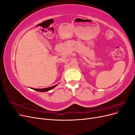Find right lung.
<instances>
[{
	"label": "right lung",
	"mask_w": 135,
	"mask_h": 135,
	"mask_svg": "<svg viewBox=\"0 0 135 135\" xmlns=\"http://www.w3.org/2000/svg\"><path fill=\"white\" fill-rule=\"evenodd\" d=\"M59 84H56L54 85V86H52L50 87H48V88H41V89H39V88H32V89H34V90H35L36 91H39V92H47L48 91H50L51 89H54L55 87H56L57 85Z\"/></svg>",
	"instance_id": "right-lung-1"
}]
</instances>
